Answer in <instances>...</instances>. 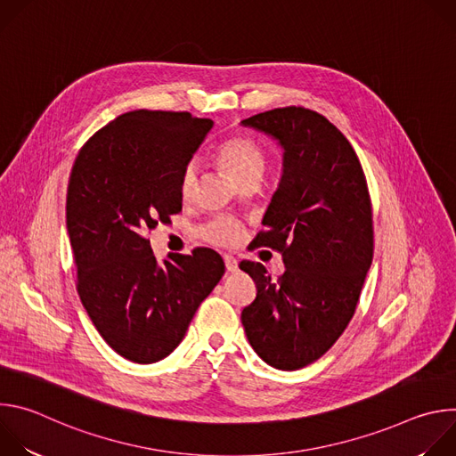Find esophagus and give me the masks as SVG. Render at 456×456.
Here are the masks:
<instances>
[{"mask_svg":"<svg viewBox=\"0 0 456 456\" xmlns=\"http://www.w3.org/2000/svg\"><path fill=\"white\" fill-rule=\"evenodd\" d=\"M224 262H225L227 273H236V271H238V259H236V257L225 254V256H224Z\"/></svg>","mask_w":456,"mask_h":456,"instance_id":"esophagus-1","label":"esophagus"}]
</instances>
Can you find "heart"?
<instances>
[{"instance_id": "heart-1", "label": "heart", "mask_w": 456, "mask_h": 456, "mask_svg": "<svg viewBox=\"0 0 456 456\" xmlns=\"http://www.w3.org/2000/svg\"><path fill=\"white\" fill-rule=\"evenodd\" d=\"M218 162L229 171V175L241 183L247 178L262 176L265 169V153L256 141L245 135H234L224 141L216 150ZM199 166L197 162H187L180 173L178 191L183 200H189L197 185ZM204 238L216 245H234L241 238V227L231 218H216L202 231Z\"/></svg>"}]
</instances>
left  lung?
<instances>
[{
	"instance_id": "left-lung-1",
	"label": "left lung",
	"mask_w": 456,
	"mask_h": 456,
	"mask_svg": "<svg viewBox=\"0 0 456 456\" xmlns=\"http://www.w3.org/2000/svg\"><path fill=\"white\" fill-rule=\"evenodd\" d=\"M283 150V173L254 241L283 254L273 281L257 262H241L256 299L241 324L267 364L292 371L327 354L348 327L373 257L371 204L361 162L322 115L276 108L241 120Z\"/></svg>"
}]
</instances>
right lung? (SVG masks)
Masks as SVG:
<instances>
[{"label":"right lung","mask_w":456,"mask_h":456,"mask_svg":"<svg viewBox=\"0 0 456 456\" xmlns=\"http://www.w3.org/2000/svg\"><path fill=\"white\" fill-rule=\"evenodd\" d=\"M213 124L187 111H127L99 129L72 167L67 231L77 292L101 338L127 361L167 357L225 273L206 247L159 264L146 238L182 211L180 173Z\"/></svg>","instance_id":"right-lung-1"}]
</instances>
